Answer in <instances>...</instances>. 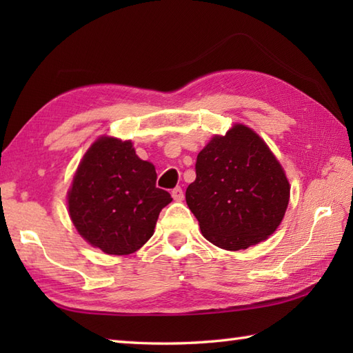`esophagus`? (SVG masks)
Instances as JSON below:
<instances>
[{
  "label": "esophagus",
  "instance_id": "obj_1",
  "mask_svg": "<svg viewBox=\"0 0 353 353\" xmlns=\"http://www.w3.org/2000/svg\"><path fill=\"white\" fill-rule=\"evenodd\" d=\"M171 196H172V199H174L176 201H182L183 200V191H182V188H179V186H177V188H174V190H172V192H171Z\"/></svg>",
  "mask_w": 353,
  "mask_h": 353
}]
</instances>
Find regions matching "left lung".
Listing matches in <instances>:
<instances>
[{
	"instance_id": "8db88e82",
	"label": "left lung",
	"mask_w": 353,
	"mask_h": 353,
	"mask_svg": "<svg viewBox=\"0 0 353 353\" xmlns=\"http://www.w3.org/2000/svg\"><path fill=\"white\" fill-rule=\"evenodd\" d=\"M186 205L209 243L241 250L264 241L279 226L290 183L279 161L258 133L235 124L201 150Z\"/></svg>"
}]
</instances>
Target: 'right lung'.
Returning <instances> with one entry per match:
<instances>
[{"label": "right lung", "instance_id": "obj_1", "mask_svg": "<svg viewBox=\"0 0 353 353\" xmlns=\"http://www.w3.org/2000/svg\"><path fill=\"white\" fill-rule=\"evenodd\" d=\"M154 165L132 141L101 137L89 147L68 191V211L83 239L108 254H130L154 234L171 196L156 188Z\"/></svg>", "mask_w": 353, "mask_h": 353}]
</instances>
